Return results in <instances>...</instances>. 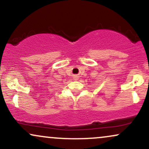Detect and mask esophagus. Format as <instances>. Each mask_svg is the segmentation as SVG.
Masks as SVG:
<instances>
[{
	"instance_id": "esophagus-1",
	"label": "esophagus",
	"mask_w": 149,
	"mask_h": 149,
	"mask_svg": "<svg viewBox=\"0 0 149 149\" xmlns=\"http://www.w3.org/2000/svg\"><path fill=\"white\" fill-rule=\"evenodd\" d=\"M73 78H74L75 80H77V79H78V76H75L74 77H73Z\"/></svg>"
}]
</instances>
